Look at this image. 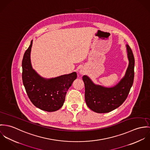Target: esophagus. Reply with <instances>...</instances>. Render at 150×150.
Returning a JSON list of instances; mask_svg holds the SVG:
<instances>
[{
    "label": "esophagus",
    "instance_id": "esophagus-1",
    "mask_svg": "<svg viewBox=\"0 0 150 150\" xmlns=\"http://www.w3.org/2000/svg\"><path fill=\"white\" fill-rule=\"evenodd\" d=\"M80 73L82 74V75H83L84 74V71H83L82 69H81V71H80Z\"/></svg>",
    "mask_w": 150,
    "mask_h": 150
}]
</instances>
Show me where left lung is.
Masks as SVG:
<instances>
[{
  "label": "left lung",
  "mask_w": 150,
  "mask_h": 150,
  "mask_svg": "<svg viewBox=\"0 0 150 150\" xmlns=\"http://www.w3.org/2000/svg\"><path fill=\"white\" fill-rule=\"evenodd\" d=\"M129 64L124 76L113 87L96 84L87 75L82 78L85 86V100L87 106L98 113L110 112L121 105L127 99L134 79V59L132 51L126 45Z\"/></svg>",
  "instance_id": "8db88e82"
}]
</instances>
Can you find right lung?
I'll use <instances>...</instances> for the list:
<instances>
[{
	"label": "right lung",
	"instance_id": "add662e5",
	"mask_svg": "<svg viewBox=\"0 0 150 150\" xmlns=\"http://www.w3.org/2000/svg\"><path fill=\"white\" fill-rule=\"evenodd\" d=\"M33 40L24 53L22 62V81L26 93L37 108L49 112L60 109L67 90L77 78L76 72L50 79L41 76L33 68L30 52Z\"/></svg>",
	"mask_w": 150,
	"mask_h": 150
}]
</instances>
